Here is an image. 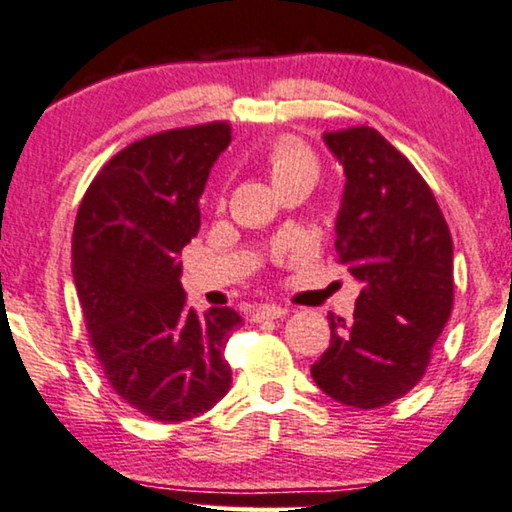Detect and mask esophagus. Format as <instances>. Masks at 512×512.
Masks as SVG:
<instances>
[{
  "label": "esophagus",
  "instance_id": "1",
  "mask_svg": "<svg viewBox=\"0 0 512 512\" xmlns=\"http://www.w3.org/2000/svg\"><path fill=\"white\" fill-rule=\"evenodd\" d=\"M289 311L285 306H258L254 311V323H266V320L285 318Z\"/></svg>",
  "mask_w": 512,
  "mask_h": 512
}]
</instances>
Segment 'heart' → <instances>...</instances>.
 Listing matches in <instances>:
<instances>
[{
	"instance_id": "1",
	"label": "heart",
	"mask_w": 512,
	"mask_h": 512,
	"mask_svg": "<svg viewBox=\"0 0 512 512\" xmlns=\"http://www.w3.org/2000/svg\"><path fill=\"white\" fill-rule=\"evenodd\" d=\"M266 163L275 187L292 185V182H306V185L313 187L315 180L320 178L318 159L296 137H280V140L270 144Z\"/></svg>"
}]
</instances>
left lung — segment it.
Returning <instances> with one entry per match:
<instances>
[{
    "label": "left lung",
    "instance_id": "1",
    "mask_svg": "<svg viewBox=\"0 0 512 512\" xmlns=\"http://www.w3.org/2000/svg\"><path fill=\"white\" fill-rule=\"evenodd\" d=\"M325 144L346 173L334 246L363 289L351 320L330 315L311 375L330 399L370 410L430 365L453 308V242L430 185L375 128L325 132Z\"/></svg>",
    "mask_w": 512,
    "mask_h": 512
}]
</instances>
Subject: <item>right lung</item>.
<instances>
[{
  "instance_id": "1",
  "label": "right lung",
  "mask_w": 512,
  "mask_h": 512,
  "mask_svg": "<svg viewBox=\"0 0 512 512\" xmlns=\"http://www.w3.org/2000/svg\"><path fill=\"white\" fill-rule=\"evenodd\" d=\"M230 140V123L213 121L128 144L99 170L75 218L73 280L94 356L111 389L151 420L206 413L232 384L223 353L242 318L187 308L178 261Z\"/></svg>"
}]
</instances>
